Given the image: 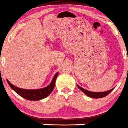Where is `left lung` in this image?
<instances>
[{
    "label": "left lung",
    "mask_w": 128,
    "mask_h": 128,
    "mask_svg": "<svg viewBox=\"0 0 128 128\" xmlns=\"http://www.w3.org/2000/svg\"><path fill=\"white\" fill-rule=\"evenodd\" d=\"M78 87L84 93H85L87 96L90 97V98H103L105 97L106 96L108 95L110 92L112 91V90L114 89V88L111 90H109L108 91H105V92H90L89 90H87L86 89H84L82 87H80L78 85Z\"/></svg>",
    "instance_id": "left-lung-1"
}]
</instances>
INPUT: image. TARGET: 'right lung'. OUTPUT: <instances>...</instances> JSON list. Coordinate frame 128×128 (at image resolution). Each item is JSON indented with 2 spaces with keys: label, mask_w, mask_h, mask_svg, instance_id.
I'll return each instance as SVG.
<instances>
[{
  "label": "right lung",
  "mask_w": 128,
  "mask_h": 128,
  "mask_svg": "<svg viewBox=\"0 0 128 128\" xmlns=\"http://www.w3.org/2000/svg\"><path fill=\"white\" fill-rule=\"evenodd\" d=\"M58 75V72H57L54 75L53 79L50 84H49V86L39 89H31L30 90V89H20V88H18V87H15L14 85H12L8 80L7 82L9 84L11 88L22 98L28 100H40L47 97L52 92L54 88V86H55L56 80Z\"/></svg>",
  "instance_id": "obj_1"
}]
</instances>
